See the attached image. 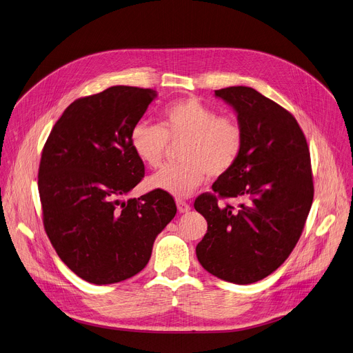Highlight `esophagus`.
Masks as SVG:
<instances>
[{
    "instance_id": "esophagus-1",
    "label": "esophagus",
    "mask_w": 353,
    "mask_h": 353,
    "mask_svg": "<svg viewBox=\"0 0 353 353\" xmlns=\"http://www.w3.org/2000/svg\"><path fill=\"white\" fill-rule=\"evenodd\" d=\"M176 205H177V210H179V212L180 214H184V212H188L190 211V205L185 203V201H183V200H176Z\"/></svg>"
}]
</instances>
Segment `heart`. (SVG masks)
Returning <instances> with one entry per match:
<instances>
[{"instance_id": "1", "label": "heart", "mask_w": 353, "mask_h": 353, "mask_svg": "<svg viewBox=\"0 0 353 353\" xmlns=\"http://www.w3.org/2000/svg\"><path fill=\"white\" fill-rule=\"evenodd\" d=\"M160 125L138 122L131 132L135 154L149 168H159L169 149L181 143V162L163 168L148 179L152 190L187 197L210 174L219 177L232 169L242 150V130L231 115H216L197 99L166 105Z\"/></svg>"}]
</instances>
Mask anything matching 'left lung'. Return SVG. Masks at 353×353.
I'll list each match as a JSON object with an SVG mask.
<instances>
[{
    "label": "left lung",
    "mask_w": 353,
    "mask_h": 353,
    "mask_svg": "<svg viewBox=\"0 0 353 353\" xmlns=\"http://www.w3.org/2000/svg\"><path fill=\"white\" fill-rule=\"evenodd\" d=\"M215 97L236 112L242 150L212 184L214 194L194 203L208 223L196 253L215 277L250 284L281 266L300 239L314 199L310 152L296 118L259 91L235 85ZM219 196L241 204L222 208Z\"/></svg>",
    "instance_id": "left-lung-1"
}]
</instances>
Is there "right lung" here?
<instances>
[{
	"mask_svg": "<svg viewBox=\"0 0 353 353\" xmlns=\"http://www.w3.org/2000/svg\"><path fill=\"white\" fill-rule=\"evenodd\" d=\"M156 97L152 88L112 85L79 99L45 143L38 176L45 231L59 258L88 283L139 273L176 215L165 191L123 200L145 174L131 132Z\"/></svg>",
	"mask_w": 353,
	"mask_h": 353,
	"instance_id": "right-lung-1",
	"label": "right lung"
}]
</instances>
